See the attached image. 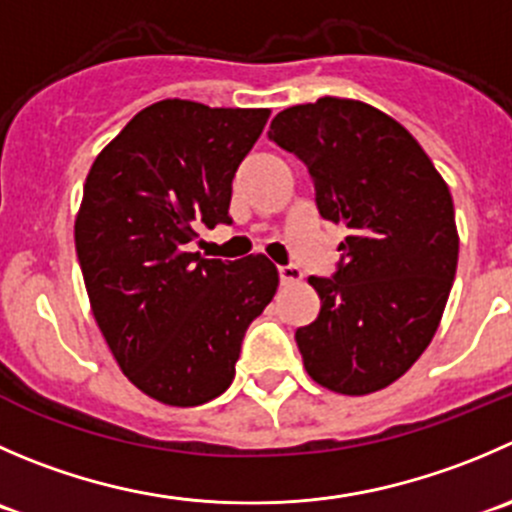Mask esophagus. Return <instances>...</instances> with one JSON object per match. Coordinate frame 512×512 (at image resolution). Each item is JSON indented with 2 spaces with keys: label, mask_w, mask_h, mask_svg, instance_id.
<instances>
[{
  "label": "esophagus",
  "mask_w": 512,
  "mask_h": 512,
  "mask_svg": "<svg viewBox=\"0 0 512 512\" xmlns=\"http://www.w3.org/2000/svg\"><path fill=\"white\" fill-rule=\"evenodd\" d=\"M302 280V270L297 265L280 267V282L282 285H297Z\"/></svg>",
  "instance_id": "obj_1"
}]
</instances>
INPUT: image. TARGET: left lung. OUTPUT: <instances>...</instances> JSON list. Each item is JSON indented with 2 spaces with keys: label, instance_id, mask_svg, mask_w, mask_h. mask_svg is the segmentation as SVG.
<instances>
[{
  "label": "left lung",
  "instance_id": "left-lung-1",
  "mask_svg": "<svg viewBox=\"0 0 512 512\" xmlns=\"http://www.w3.org/2000/svg\"><path fill=\"white\" fill-rule=\"evenodd\" d=\"M270 140L307 165L317 210L347 227L335 277H310L305 370L340 395L403 377L433 340L458 267L453 197L403 124L360 99L320 97L272 119Z\"/></svg>",
  "mask_w": 512,
  "mask_h": 512
}]
</instances>
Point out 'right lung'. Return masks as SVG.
I'll return each mask as SVG.
<instances>
[{"mask_svg":"<svg viewBox=\"0 0 512 512\" xmlns=\"http://www.w3.org/2000/svg\"><path fill=\"white\" fill-rule=\"evenodd\" d=\"M267 117L162 99L84 182L74 245L92 315L119 370L157 403L195 408L225 393L245 330L280 285L265 255L222 262L187 247L200 222H232V177Z\"/></svg>","mask_w":512,"mask_h":512,"instance_id":"1","label":"right lung"}]
</instances>
